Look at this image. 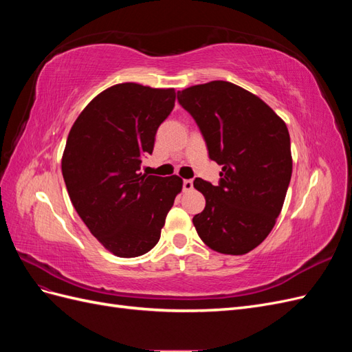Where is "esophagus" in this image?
I'll return each instance as SVG.
<instances>
[{
  "label": "esophagus",
  "instance_id": "obj_1",
  "mask_svg": "<svg viewBox=\"0 0 352 352\" xmlns=\"http://www.w3.org/2000/svg\"><path fill=\"white\" fill-rule=\"evenodd\" d=\"M194 188V182L190 179H186V180H184V190L185 192H188V190H190Z\"/></svg>",
  "mask_w": 352,
  "mask_h": 352
}]
</instances>
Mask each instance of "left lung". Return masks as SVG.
Wrapping results in <instances>:
<instances>
[{
	"instance_id": "8db88e82",
	"label": "left lung",
	"mask_w": 352,
	"mask_h": 352,
	"mask_svg": "<svg viewBox=\"0 0 352 352\" xmlns=\"http://www.w3.org/2000/svg\"><path fill=\"white\" fill-rule=\"evenodd\" d=\"M177 101L221 166L217 186L194 180L206 198L194 226L211 250L247 254L267 238L283 207L292 175L287 127L257 95L226 80L179 91Z\"/></svg>"
}]
</instances>
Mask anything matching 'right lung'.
<instances>
[{
  "label": "right lung",
  "instance_id": "obj_1",
  "mask_svg": "<svg viewBox=\"0 0 352 352\" xmlns=\"http://www.w3.org/2000/svg\"><path fill=\"white\" fill-rule=\"evenodd\" d=\"M173 88L119 83L98 94L73 123L61 172L74 210L105 250L132 258L153 250L184 180L141 172Z\"/></svg>",
  "mask_w": 352,
  "mask_h": 352
}]
</instances>
